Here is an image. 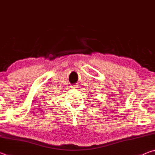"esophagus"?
<instances>
[{"instance_id":"obj_1","label":"esophagus","mask_w":155,"mask_h":155,"mask_svg":"<svg viewBox=\"0 0 155 155\" xmlns=\"http://www.w3.org/2000/svg\"><path fill=\"white\" fill-rule=\"evenodd\" d=\"M78 87V86L77 85H73L72 86V88H73V89H76Z\"/></svg>"}]
</instances>
